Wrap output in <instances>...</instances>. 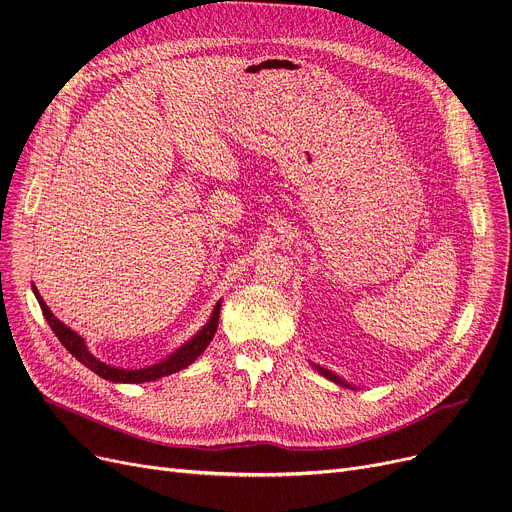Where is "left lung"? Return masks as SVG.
<instances>
[{"label":"left lung","instance_id":"obj_1","mask_svg":"<svg viewBox=\"0 0 512 512\" xmlns=\"http://www.w3.org/2000/svg\"><path fill=\"white\" fill-rule=\"evenodd\" d=\"M315 368H317V370L323 374L325 379H329V381H333V383H337V385H342V387H348V389H352V385H348V383H346L342 377H337V374H333L331 370H327V368H321V366H317V364H315Z\"/></svg>","mask_w":512,"mask_h":512}]
</instances>
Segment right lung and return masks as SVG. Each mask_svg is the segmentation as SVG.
<instances>
[{"label":"right lung","mask_w":512,"mask_h":512,"mask_svg":"<svg viewBox=\"0 0 512 512\" xmlns=\"http://www.w3.org/2000/svg\"><path fill=\"white\" fill-rule=\"evenodd\" d=\"M32 292L34 296H37L39 304H41V311L49 323V327L53 329V333L57 335V339L61 342V346H65V350L70 352L72 356H76L78 362H82L86 368H90L92 372H96L98 377L107 379V381H113V383H150V381H156V379H162V377H168V374H173L177 370H183L187 368L189 364H193L201 354L203 350H206L212 342V337L218 329V319H220V306L222 302L218 300V304L214 306V313L210 317V321L203 325L189 342H185L181 348H177L173 354H170L168 358H164L162 362L158 364H152V366H146V368H133V370H127V368H115L111 364H105L100 362L98 358H94V354H90L84 337L78 335L74 329L67 327L65 323H61L51 311L47 302L41 298L39 290L34 288L32 284Z\"/></svg>","instance_id":"right-lung-1"}]
</instances>
